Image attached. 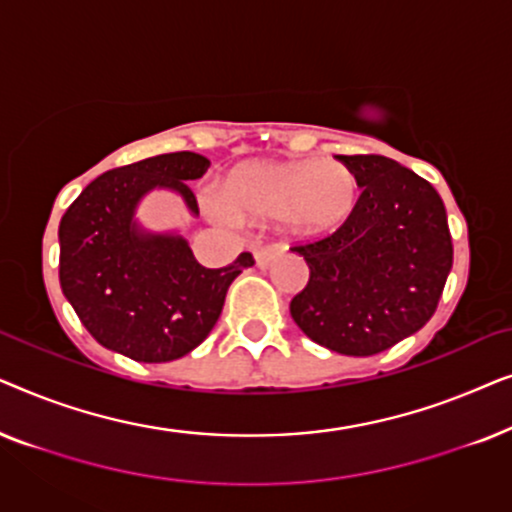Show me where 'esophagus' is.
<instances>
[{
	"mask_svg": "<svg viewBox=\"0 0 512 512\" xmlns=\"http://www.w3.org/2000/svg\"><path fill=\"white\" fill-rule=\"evenodd\" d=\"M282 244H256L254 247V258L258 268H268V265L275 261V258L282 254Z\"/></svg>",
	"mask_w": 512,
	"mask_h": 512,
	"instance_id": "esophagus-1",
	"label": "esophagus"
}]
</instances>
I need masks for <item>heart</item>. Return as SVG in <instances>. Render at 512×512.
<instances>
[{"instance_id":"b5f03b06","label":"heart","mask_w":512,"mask_h":512,"mask_svg":"<svg viewBox=\"0 0 512 512\" xmlns=\"http://www.w3.org/2000/svg\"><path fill=\"white\" fill-rule=\"evenodd\" d=\"M359 202L356 177L340 163L321 160H254L235 167L223 198L207 195L214 219L279 221L303 233H328L345 223Z\"/></svg>"}]
</instances>
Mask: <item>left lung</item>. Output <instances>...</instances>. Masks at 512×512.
I'll return each mask as SVG.
<instances>
[{"mask_svg":"<svg viewBox=\"0 0 512 512\" xmlns=\"http://www.w3.org/2000/svg\"><path fill=\"white\" fill-rule=\"evenodd\" d=\"M363 188L352 216L293 251L310 268L291 300L307 338L345 356H373L417 333L452 270V235L436 188L396 160L335 156Z\"/></svg>","mask_w":512,"mask_h":512,"instance_id":"left-lung-1","label":"left lung"}]
</instances>
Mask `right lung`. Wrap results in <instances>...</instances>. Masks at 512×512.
<instances>
[{"label": "right lung", "instance_id": "add662e5", "mask_svg": "<svg viewBox=\"0 0 512 512\" xmlns=\"http://www.w3.org/2000/svg\"><path fill=\"white\" fill-rule=\"evenodd\" d=\"M209 160L177 151L116 167L83 188L60 221V286L102 347L142 363H165L200 345L221 317L228 286L254 256L226 268L195 261L181 235L137 226L135 209L153 188H170L198 216L186 181Z\"/></svg>", "mask_w": 512, "mask_h": 512}]
</instances>
